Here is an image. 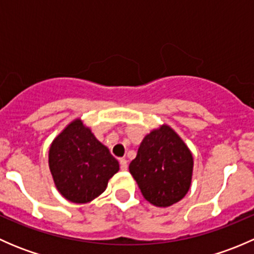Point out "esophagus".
Here are the masks:
<instances>
[{"label":"esophagus","mask_w":254,"mask_h":254,"mask_svg":"<svg viewBox=\"0 0 254 254\" xmlns=\"http://www.w3.org/2000/svg\"><path fill=\"white\" fill-rule=\"evenodd\" d=\"M120 170L122 171H127V161L125 158H120Z\"/></svg>","instance_id":"1"}]
</instances>
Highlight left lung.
I'll return each instance as SVG.
<instances>
[{
  "label": "left lung",
  "mask_w": 254,
  "mask_h": 254,
  "mask_svg": "<svg viewBox=\"0 0 254 254\" xmlns=\"http://www.w3.org/2000/svg\"><path fill=\"white\" fill-rule=\"evenodd\" d=\"M193 166L188 146L172 127L163 124L143 137L129 171L146 200L168 207L188 193Z\"/></svg>",
  "instance_id": "obj_1"
}]
</instances>
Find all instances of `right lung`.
Here are the masks:
<instances>
[{
    "label": "right lung",
    "mask_w": 254,
    "mask_h": 254,
    "mask_svg": "<svg viewBox=\"0 0 254 254\" xmlns=\"http://www.w3.org/2000/svg\"><path fill=\"white\" fill-rule=\"evenodd\" d=\"M49 168L64 198L86 204L106 190L109 179L119 171V162L78 118L51 142Z\"/></svg>",
    "instance_id": "right-lung-1"
}]
</instances>
